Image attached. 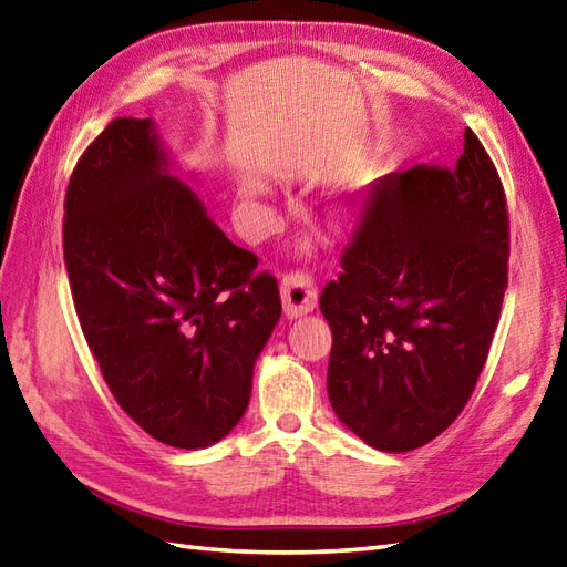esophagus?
Listing matches in <instances>:
<instances>
[{
	"label": "esophagus",
	"mask_w": 567,
	"mask_h": 567,
	"mask_svg": "<svg viewBox=\"0 0 567 567\" xmlns=\"http://www.w3.org/2000/svg\"><path fill=\"white\" fill-rule=\"evenodd\" d=\"M280 295H282V307L289 318L307 316L316 309L318 301V289L313 285V278L307 270H295L287 272L280 282Z\"/></svg>",
	"instance_id": "obj_1"
}]
</instances>
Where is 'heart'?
<instances>
[{"label":"heart","mask_w":567,"mask_h":567,"mask_svg":"<svg viewBox=\"0 0 567 567\" xmlns=\"http://www.w3.org/2000/svg\"><path fill=\"white\" fill-rule=\"evenodd\" d=\"M371 184H373V177H371V179H364V182H359L357 186H352L350 192L344 194V198H340V203H338V210H336L338 220L350 223V220H354V217H359V213L364 210L367 200H369ZM246 194H251V196H254V194H256V184H249V186H246Z\"/></svg>","instance_id":"heart-1"}]
</instances>
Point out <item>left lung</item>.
Returning <instances> with one entry per match:
<instances>
[{"label": "left lung", "mask_w": 567, "mask_h": 567, "mask_svg": "<svg viewBox=\"0 0 567 567\" xmlns=\"http://www.w3.org/2000/svg\"><path fill=\"white\" fill-rule=\"evenodd\" d=\"M507 227L501 177L472 128L455 169L416 165L373 186L321 295L328 398L367 445L408 453L464 410L501 318Z\"/></svg>", "instance_id": "1"}]
</instances>
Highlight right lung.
I'll use <instances>...</instances> for the list:
<instances>
[{"label": "right lung", "instance_id": "add662e5", "mask_svg": "<svg viewBox=\"0 0 567 567\" xmlns=\"http://www.w3.org/2000/svg\"><path fill=\"white\" fill-rule=\"evenodd\" d=\"M64 260L114 400L155 441L198 450L239 424L282 303L169 172L151 120L107 124L71 172Z\"/></svg>", "mask_w": 567, "mask_h": 567}]
</instances>
